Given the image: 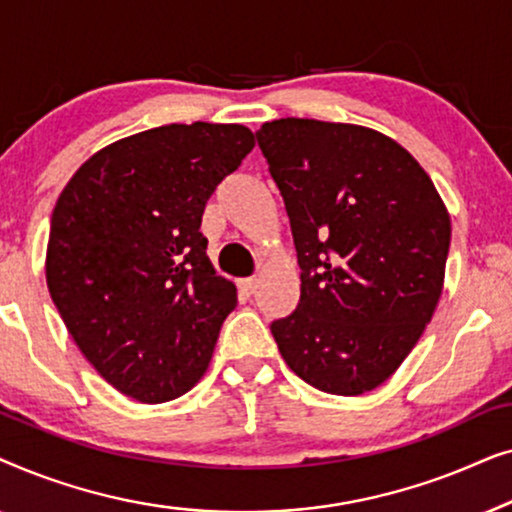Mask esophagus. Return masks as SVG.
I'll list each match as a JSON object with an SVG mask.
<instances>
[{"mask_svg": "<svg viewBox=\"0 0 512 512\" xmlns=\"http://www.w3.org/2000/svg\"><path fill=\"white\" fill-rule=\"evenodd\" d=\"M237 286H240V291L244 293V296H251V293L258 289V282H256V279H242V282Z\"/></svg>", "mask_w": 512, "mask_h": 512, "instance_id": "esophagus-1", "label": "esophagus"}]
</instances>
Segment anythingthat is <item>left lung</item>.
I'll use <instances>...</instances> for the list:
<instances>
[{"mask_svg": "<svg viewBox=\"0 0 512 512\" xmlns=\"http://www.w3.org/2000/svg\"><path fill=\"white\" fill-rule=\"evenodd\" d=\"M289 214L296 312L272 321L300 380L335 396L387 382L443 293L450 214L394 139L352 123L279 118L256 132Z\"/></svg>", "mask_w": 512, "mask_h": 512, "instance_id": "1", "label": "left lung"}]
</instances>
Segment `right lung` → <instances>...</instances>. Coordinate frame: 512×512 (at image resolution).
Here are the masks:
<instances>
[{"label":"right lung","mask_w":512,"mask_h":512,"mask_svg":"<svg viewBox=\"0 0 512 512\" xmlns=\"http://www.w3.org/2000/svg\"><path fill=\"white\" fill-rule=\"evenodd\" d=\"M254 144L237 123L160 125L93 153L55 202L53 303L90 366L139 403L186 394L237 305L200 223L209 195Z\"/></svg>","instance_id":"1"}]
</instances>
